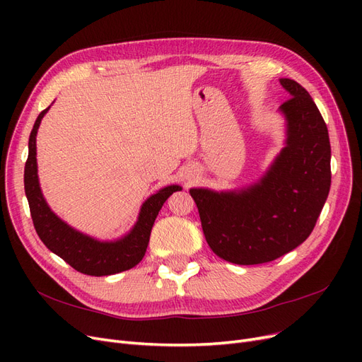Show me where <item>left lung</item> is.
<instances>
[{
    "mask_svg": "<svg viewBox=\"0 0 362 362\" xmlns=\"http://www.w3.org/2000/svg\"><path fill=\"white\" fill-rule=\"evenodd\" d=\"M279 83L291 96L278 110L286 145L264 175L234 190L190 189L208 246L234 264H262L302 245L331 189V144L319 108L299 83Z\"/></svg>",
    "mask_w": 362,
    "mask_h": 362,
    "instance_id": "left-lung-1",
    "label": "left lung"
}]
</instances>
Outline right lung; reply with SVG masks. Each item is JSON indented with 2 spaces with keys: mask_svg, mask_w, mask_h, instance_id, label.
Instances as JSON below:
<instances>
[{
  "mask_svg": "<svg viewBox=\"0 0 362 362\" xmlns=\"http://www.w3.org/2000/svg\"><path fill=\"white\" fill-rule=\"evenodd\" d=\"M49 107L37 116L33 125L28 140V158L24 170L25 194L37 235L51 252L84 275L107 276L133 269L145 257L151 229L154 226L163 204L173 192H180L182 187L172 184L151 194L141 204L134 226L119 238L98 240L72 228L51 210L47 199L43 198L37 177L36 136L42 119Z\"/></svg>",
  "mask_w": 362,
  "mask_h": 362,
  "instance_id": "right-lung-1",
  "label": "right lung"
}]
</instances>
